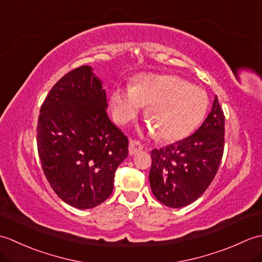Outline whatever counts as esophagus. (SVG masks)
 <instances>
[{
  "label": "esophagus",
  "instance_id": "1",
  "mask_svg": "<svg viewBox=\"0 0 262 262\" xmlns=\"http://www.w3.org/2000/svg\"><path fill=\"white\" fill-rule=\"evenodd\" d=\"M142 148H143V145L138 141H133L132 140L129 142V154L130 155H134L137 152L142 151Z\"/></svg>",
  "mask_w": 262,
  "mask_h": 262
}]
</instances>
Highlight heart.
<instances>
[{
  "label": "heart",
  "instance_id": "1",
  "mask_svg": "<svg viewBox=\"0 0 262 262\" xmlns=\"http://www.w3.org/2000/svg\"><path fill=\"white\" fill-rule=\"evenodd\" d=\"M115 118L121 124L134 119L144 105L151 133L163 141L188 136L203 121L208 108L207 94L176 75H145L134 86H116L111 93Z\"/></svg>",
  "mask_w": 262,
  "mask_h": 262
}]
</instances>
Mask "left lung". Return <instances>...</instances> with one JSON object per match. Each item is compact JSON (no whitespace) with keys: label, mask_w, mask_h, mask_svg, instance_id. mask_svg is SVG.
Returning a JSON list of instances; mask_svg holds the SVG:
<instances>
[{"label":"left lung","mask_w":262,"mask_h":262,"mask_svg":"<svg viewBox=\"0 0 262 262\" xmlns=\"http://www.w3.org/2000/svg\"><path fill=\"white\" fill-rule=\"evenodd\" d=\"M224 125L223 110L215 97L207 118L192 135L153 149L149 183L159 202L180 208L205 192L223 157Z\"/></svg>","instance_id":"obj_1"}]
</instances>
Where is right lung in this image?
Here are the masks:
<instances>
[{"label":"right lung","mask_w":262,"mask_h":262,"mask_svg":"<svg viewBox=\"0 0 262 262\" xmlns=\"http://www.w3.org/2000/svg\"><path fill=\"white\" fill-rule=\"evenodd\" d=\"M107 108L102 82L88 65L64 75L40 108L37 146L43 173L57 196L79 209L110 196L115 172L128 155V138Z\"/></svg>","instance_id":"add662e5"}]
</instances>
